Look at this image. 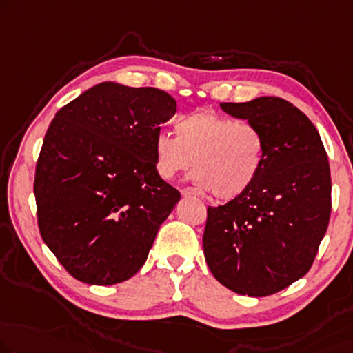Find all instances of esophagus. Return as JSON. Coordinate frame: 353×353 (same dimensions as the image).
<instances>
[{"instance_id": "1", "label": "esophagus", "mask_w": 353, "mask_h": 353, "mask_svg": "<svg viewBox=\"0 0 353 353\" xmlns=\"http://www.w3.org/2000/svg\"><path fill=\"white\" fill-rule=\"evenodd\" d=\"M181 193L183 194V196H196V194H198V192L194 190V188H190V187H187V188H182Z\"/></svg>"}]
</instances>
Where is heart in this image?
<instances>
[{
	"label": "heart",
	"instance_id": "b5f03b06",
	"mask_svg": "<svg viewBox=\"0 0 353 353\" xmlns=\"http://www.w3.org/2000/svg\"><path fill=\"white\" fill-rule=\"evenodd\" d=\"M177 136H155V166L165 179H174L194 165V182L217 199L243 196L259 179L265 161V141L254 125L199 109L176 123Z\"/></svg>",
	"mask_w": 353,
	"mask_h": 353
}]
</instances>
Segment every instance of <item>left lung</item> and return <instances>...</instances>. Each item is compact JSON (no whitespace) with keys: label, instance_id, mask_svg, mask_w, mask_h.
<instances>
[{"label":"left lung","instance_id":"1","mask_svg":"<svg viewBox=\"0 0 353 353\" xmlns=\"http://www.w3.org/2000/svg\"><path fill=\"white\" fill-rule=\"evenodd\" d=\"M220 108L260 131L265 161L249 192L208 209L204 259L231 292L268 296L306 276L327 233L328 157L314 123L285 99L260 97Z\"/></svg>","mask_w":353,"mask_h":353}]
</instances>
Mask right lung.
<instances>
[{"label": "right lung", "mask_w": 353, "mask_h": 353, "mask_svg": "<svg viewBox=\"0 0 353 353\" xmlns=\"http://www.w3.org/2000/svg\"><path fill=\"white\" fill-rule=\"evenodd\" d=\"M154 87L101 82L63 106L36 163L34 198L46 245L77 281H128L181 199L160 177L154 141L176 114Z\"/></svg>", "instance_id": "add662e5"}]
</instances>
